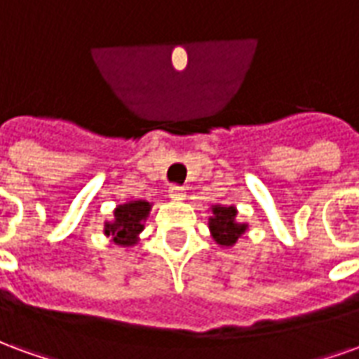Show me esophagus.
<instances>
[{"label": "esophagus", "mask_w": 359, "mask_h": 359, "mask_svg": "<svg viewBox=\"0 0 359 359\" xmlns=\"http://www.w3.org/2000/svg\"><path fill=\"white\" fill-rule=\"evenodd\" d=\"M169 196H171L172 200H182V198H184V187L171 184V187H169Z\"/></svg>", "instance_id": "obj_1"}]
</instances>
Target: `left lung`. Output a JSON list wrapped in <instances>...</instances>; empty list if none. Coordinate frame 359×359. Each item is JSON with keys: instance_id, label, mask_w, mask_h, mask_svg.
<instances>
[{"instance_id": "1", "label": "left lung", "mask_w": 359, "mask_h": 359, "mask_svg": "<svg viewBox=\"0 0 359 359\" xmlns=\"http://www.w3.org/2000/svg\"><path fill=\"white\" fill-rule=\"evenodd\" d=\"M211 211H213V217L210 219V229L215 242L221 246H233L234 242L238 241V236L246 233L248 225L236 221V210L233 205L231 208L213 205Z\"/></svg>"}]
</instances>
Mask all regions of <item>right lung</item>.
Here are the masks:
<instances>
[{
    "instance_id": "add662e5",
    "label": "right lung",
    "mask_w": 359,
    "mask_h": 359,
    "mask_svg": "<svg viewBox=\"0 0 359 359\" xmlns=\"http://www.w3.org/2000/svg\"><path fill=\"white\" fill-rule=\"evenodd\" d=\"M149 210L151 205L144 200L118 205L115 210V219L111 223H105V234L118 246H133L144 229L142 221L148 217Z\"/></svg>"
}]
</instances>
